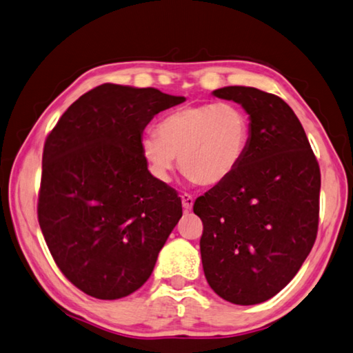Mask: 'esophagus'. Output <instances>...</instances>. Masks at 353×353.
I'll return each instance as SVG.
<instances>
[{"instance_id":"34e87169","label":"esophagus","mask_w":353,"mask_h":353,"mask_svg":"<svg viewBox=\"0 0 353 353\" xmlns=\"http://www.w3.org/2000/svg\"><path fill=\"white\" fill-rule=\"evenodd\" d=\"M181 203H183V208L185 212H189L192 209V205H194V198L189 194H183L181 195Z\"/></svg>"}]
</instances>
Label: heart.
Here are the masks:
<instances>
[{
    "label": "heart",
    "instance_id": "1",
    "mask_svg": "<svg viewBox=\"0 0 353 353\" xmlns=\"http://www.w3.org/2000/svg\"><path fill=\"white\" fill-rule=\"evenodd\" d=\"M249 115L234 103L189 105L158 123L141 139V152L157 179L170 181L176 158L190 181L215 185L235 174L248 154Z\"/></svg>",
    "mask_w": 353,
    "mask_h": 353
}]
</instances>
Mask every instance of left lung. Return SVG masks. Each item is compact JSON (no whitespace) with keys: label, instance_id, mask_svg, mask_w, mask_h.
<instances>
[{"label":"left lung","instance_id":"1","mask_svg":"<svg viewBox=\"0 0 353 353\" xmlns=\"http://www.w3.org/2000/svg\"><path fill=\"white\" fill-rule=\"evenodd\" d=\"M214 95L243 105L250 141L225 181L196 198L205 280L223 300L252 305L290 283L314 248L321 174L289 104L255 88L229 85Z\"/></svg>","mask_w":353,"mask_h":353}]
</instances>
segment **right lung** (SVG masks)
Wrapping results in <instances>:
<instances>
[{"label":"right lung","instance_id":"add662e5","mask_svg":"<svg viewBox=\"0 0 353 353\" xmlns=\"http://www.w3.org/2000/svg\"><path fill=\"white\" fill-rule=\"evenodd\" d=\"M183 101L154 88L101 84L46 138L38 223L59 270L84 294H134L181 218V198L149 172L141 137L157 114Z\"/></svg>","mask_w":353,"mask_h":353}]
</instances>
